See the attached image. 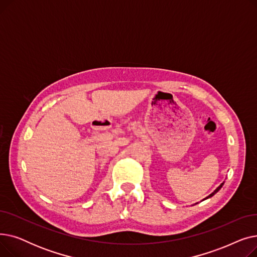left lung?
Masks as SVG:
<instances>
[{
    "mask_svg": "<svg viewBox=\"0 0 257 257\" xmlns=\"http://www.w3.org/2000/svg\"><path fill=\"white\" fill-rule=\"evenodd\" d=\"M223 184H224V182H223V183H221V184H220V185H219V186H218V187H217V188H215V190H214V191H213V192H212V193H211V194H210V195H209V196H208V197H206V198H205V199H204V200H206V199H208V198H210V197H212V196H213V195H214V194H217V193H218V192H219V191H220V190H221V187H222V186H223Z\"/></svg>",
    "mask_w": 257,
    "mask_h": 257,
    "instance_id": "1",
    "label": "left lung"
}]
</instances>
